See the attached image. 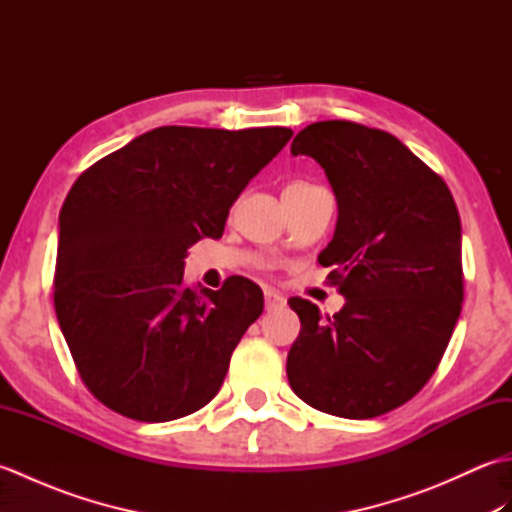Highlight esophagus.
<instances>
[{
  "label": "esophagus",
  "instance_id": "obj_1",
  "mask_svg": "<svg viewBox=\"0 0 512 512\" xmlns=\"http://www.w3.org/2000/svg\"><path fill=\"white\" fill-rule=\"evenodd\" d=\"M264 299H266V310L279 308V306H284V303H286V299L281 297L279 292L273 290V288H266V290H264Z\"/></svg>",
  "mask_w": 512,
  "mask_h": 512
}]
</instances>
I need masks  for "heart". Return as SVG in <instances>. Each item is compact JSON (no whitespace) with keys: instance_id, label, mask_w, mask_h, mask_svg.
Returning a JSON list of instances; mask_svg holds the SVG:
<instances>
[{"instance_id":"heart-1","label":"heart","mask_w":512,"mask_h":512,"mask_svg":"<svg viewBox=\"0 0 512 512\" xmlns=\"http://www.w3.org/2000/svg\"><path fill=\"white\" fill-rule=\"evenodd\" d=\"M290 187H306V184H301V182H295V184H290Z\"/></svg>"}]
</instances>
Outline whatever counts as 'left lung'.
<instances>
[{
	"label": "left lung",
	"instance_id": "obj_1",
	"mask_svg": "<svg viewBox=\"0 0 512 512\" xmlns=\"http://www.w3.org/2000/svg\"><path fill=\"white\" fill-rule=\"evenodd\" d=\"M310 156L339 204L319 264L345 297L321 317L290 299L301 332L286 372L295 394L332 416L365 420L405 405L436 372L458 323L462 224L447 184L383 129L312 123L292 140Z\"/></svg>",
	"mask_w": 512,
	"mask_h": 512
}]
</instances>
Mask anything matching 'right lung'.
Returning a JSON list of instances; mask_svg holds the SVG:
<instances>
[{
  "instance_id": "1",
  "label": "right lung",
  "mask_w": 512,
  "mask_h": 512,
  "mask_svg": "<svg viewBox=\"0 0 512 512\" xmlns=\"http://www.w3.org/2000/svg\"><path fill=\"white\" fill-rule=\"evenodd\" d=\"M292 136L156 127L101 158L61 206L54 310L85 387L140 422L202 409L264 310L259 286L184 284V257L222 237L228 209Z\"/></svg>"
}]
</instances>
